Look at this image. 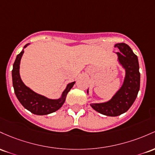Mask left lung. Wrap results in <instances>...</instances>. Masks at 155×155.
<instances>
[{"instance_id": "obj_1", "label": "left lung", "mask_w": 155, "mask_h": 155, "mask_svg": "<svg viewBox=\"0 0 155 155\" xmlns=\"http://www.w3.org/2000/svg\"><path fill=\"white\" fill-rule=\"evenodd\" d=\"M115 48L120 50L117 53L119 61L126 71L124 83L110 101L105 103L91 104L92 108L107 116H117L127 112L135 102L140 89L138 57L125 43H118Z\"/></svg>"}]
</instances>
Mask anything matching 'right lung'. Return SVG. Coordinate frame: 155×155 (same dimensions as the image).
<instances>
[{
    "label": "right lung",
    "instance_id": "obj_1",
    "mask_svg": "<svg viewBox=\"0 0 155 155\" xmlns=\"http://www.w3.org/2000/svg\"><path fill=\"white\" fill-rule=\"evenodd\" d=\"M24 46V48L27 45ZM24 53V49L17 55L12 69V83L17 98L25 108L36 115H48L58 110L63 105L68 92L74 86L72 82L67 85V88L62 94L61 98L58 100H50L47 97L38 94L27 87L22 81L20 76V59Z\"/></svg>",
    "mask_w": 155,
    "mask_h": 155
}]
</instances>
